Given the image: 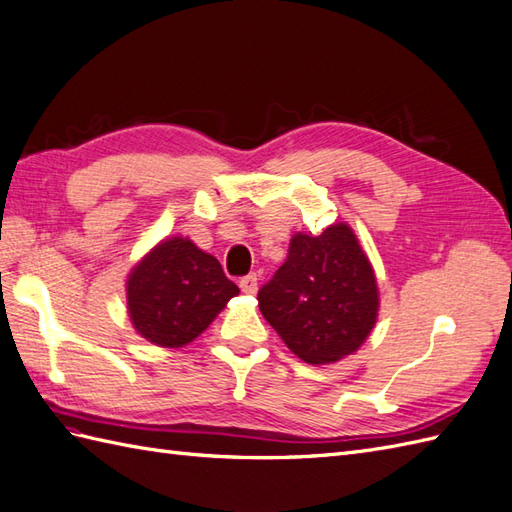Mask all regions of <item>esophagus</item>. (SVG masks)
I'll return each instance as SVG.
<instances>
[{
    "mask_svg": "<svg viewBox=\"0 0 512 512\" xmlns=\"http://www.w3.org/2000/svg\"><path fill=\"white\" fill-rule=\"evenodd\" d=\"M239 286H241L243 293L254 295V293L258 291V276H256V273H249V276H245V278L239 282Z\"/></svg>",
    "mask_w": 512,
    "mask_h": 512,
    "instance_id": "obj_1",
    "label": "esophagus"
}]
</instances>
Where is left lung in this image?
I'll list each match as a JSON object with an SVG mask.
<instances>
[{
  "label": "left lung",
  "instance_id": "obj_1",
  "mask_svg": "<svg viewBox=\"0 0 512 512\" xmlns=\"http://www.w3.org/2000/svg\"><path fill=\"white\" fill-rule=\"evenodd\" d=\"M258 308L308 365H334L358 352L378 321L380 293L354 230L341 221L319 236L293 234L284 265L258 293Z\"/></svg>",
  "mask_w": 512,
  "mask_h": 512
}]
</instances>
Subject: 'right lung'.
I'll return each mask as SVG.
<instances>
[{
    "instance_id": "add662e5",
    "label": "right lung",
    "mask_w": 512,
    "mask_h": 512,
    "mask_svg": "<svg viewBox=\"0 0 512 512\" xmlns=\"http://www.w3.org/2000/svg\"><path fill=\"white\" fill-rule=\"evenodd\" d=\"M234 295L239 286L189 236L162 239L126 280L132 328L145 341L169 350L195 341Z\"/></svg>"
}]
</instances>
